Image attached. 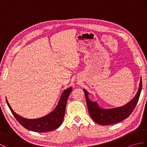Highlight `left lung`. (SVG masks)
<instances>
[{"label": "left lung", "instance_id": "8db88e82", "mask_svg": "<svg viewBox=\"0 0 147 147\" xmlns=\"http://www.w3.org/2000/svg\"><path fill=\"white\" fill-rule=\"evenodd\" d=\"M142 80L141 78L138 92L131 100L123 106L111 109H104L100 107L97 102H93L89 98L88 92L85 89H83L90 116L95 123L100 125L113 124L125 119L129 116L135 108L142 91Z\"/></svg>", "mask_w": 147, "mask_h": 147}]
</instances>
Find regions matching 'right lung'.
I'll list each match as a JSON object with an SVG mask.
<instances>
[{"label": "right lung", "mask_w": 147, "mask_h": 147, "mask_svg": "<svg viewBox=\"0 0 147 147\" xmlns=\"http://www.w3.org/2000/svg\"><path fill=\"white\" fill-rule=\"evenodd\" d=\"M72 90V87H69L62 92L60 100L54 111L45 116L37 119H26L20 116L13 111L7 99L6 102L14 117L26 129L38 133L49 132L57 129L62 124L64 117L67 98Z\"/></svg>", "instance_id": "obj_1"}]
</instances>
